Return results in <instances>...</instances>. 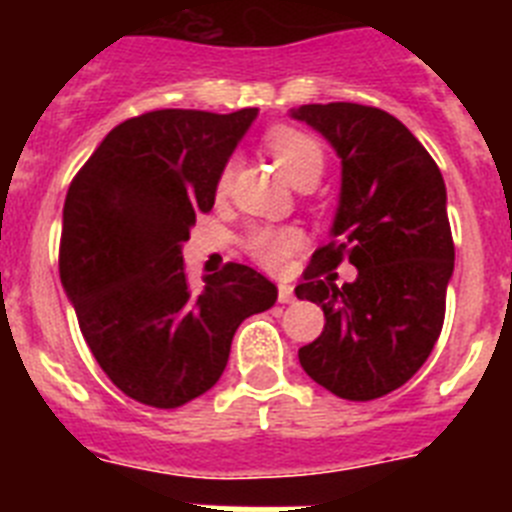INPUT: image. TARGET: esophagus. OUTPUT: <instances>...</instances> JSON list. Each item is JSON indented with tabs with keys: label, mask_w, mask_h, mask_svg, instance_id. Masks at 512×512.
<instances>
[{
	"label": "esophagus",
	"mask_w": 512,
	"mask_h": 512,
	"mask_svg": "<svg viewBox=\"0 0 512 512\" xmlns=\"http://www.w3.org/2000/svg\"><path fill=\"white\" fill-rule=\"evenodd\" d=\"M295 300V287L292 284H279V302L287 305V302Z\"/></svg>",
	"instance_id": "obj_1"
}]
</instances>
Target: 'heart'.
<instances>
[{"mask_svg": "<svg viewBox=\"0 0 512 512\" xmlns=\"http://www.w3.org/2000/svg\"><path fill=\"white\" fill-rule=\"evenodd\" d=\"M266 146H269L271 156L284 171L289 182L297 184L307 176H320L323 171V146L315 135L305 133V130L289 128V125H279V128L269 130L266 135ZM233 179V161L223 166L220 179H217V192H225ZM302 246V233L297 228H274V225H259L246 235V251L253 259L264 264L266 269H284L289 256Z\"/></svg>", "mask_w": 512, "mask_h": 512, "instance_id": "obj_1", "label": "heart"}]
</instances>
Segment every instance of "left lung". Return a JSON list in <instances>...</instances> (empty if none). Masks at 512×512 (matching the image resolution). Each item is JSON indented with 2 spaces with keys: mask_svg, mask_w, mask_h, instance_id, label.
<instances>
[{
  "mask_svg": "<svg viewBox=\"0 0 512 512\" xmlns=\"http://www.w3.org/2000/svg\"><path fill=\"white\" fill-rule=\"evenodd\" d=\"M289 115L341 158V200L328 246L312 253L295 295L323 307L325 328L300 364L343 400L390 395L431 356L454 274L446 184L431 153L390 112L354 102L302 104ZM341 260L354 283L336 285Z\"/></svg>",
  "mask_w": 512,
  "mask_h": 512,
  "instance_id": "1",
  "label": "left lung"
}]
</instances>
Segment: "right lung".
Masks as SVG:
<instances>
[{
    "mask_svg": "<svg viewBox=\"0 0 512 512\" xmlns=\"http://www.w3.org/2000/svg\"><path fill=\"white\" fill-rule=\"evenodd\" d=\"M256 115L248 107L130 117L71 182L61 284L102 372L135 402L171 410L205 395L225 372L238 325L277 302L264 274L233 261L194 289L182 259Z\"/></svg>",
    "mask_w": 512,
    "mask_h": 512,
    "instance_id": "add662e5",
    "label": "right lung"
}]
</instances>
